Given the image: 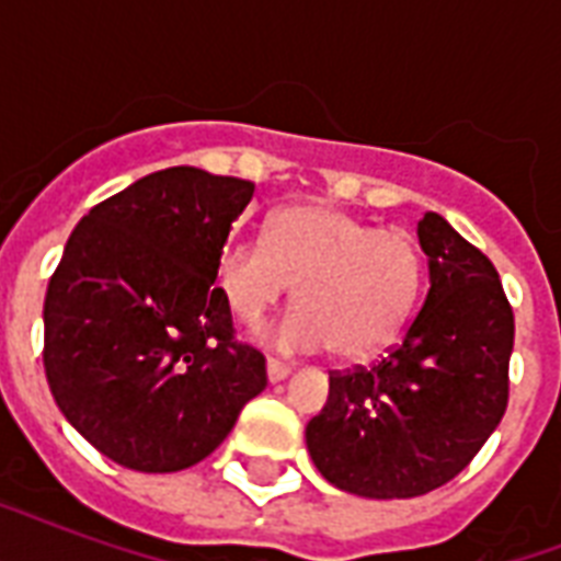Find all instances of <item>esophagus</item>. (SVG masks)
<instances>
[{
    "label": "esophagus",
    "instance_id": "obj_1",
    "mask_svg": "<svg viewBox=\"0 0 561 561\" xmlns=\"http://www.w3.org/2000/svg\"><path fill=\"white\" fill-rule=\"evenodd\" d=\"M288 373H290L288 364H282V360H276V358H267V378H271L273 383L285 381V378H288Z\"/></svg>",
    "mask_w": 561,
    "mask_h": 561
}]
</instances>
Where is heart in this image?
Here are the masks:
<instances>
[{"mask_svg":"<svg viewBox=\"0 0 561 561\" xmlns=\"http://www.w3.org/2000/svg\"><path fill=\"white\" fill-rule=\"evenodd\" d=\"M422 253L413 236L378 229L334 206H290L267 238H229L218 288L244 325L262 323L294 285L297 308L273 332L285 350L332 346L343 360L383 352L408 323L422 290Z\"/></svg>","mask_w":561,"mask_h":561,"instance_id":"1","label":"heart"}]
</instances>
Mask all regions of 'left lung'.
I'll return each instance as SVG.
<instances>
[{
    "mask_svg": "<svg viewBox=\"0 0 561 561\" xmlns=\"http://www.w3.org/2000/svg\"><path fill=\"white\" fill-rule=\"evenodd\" d=\"M419 244L425 306L373 367L329 373L306 427L320 474L360 497H416L457 478L510 401L515 317L495 264L436 211L419 220Z\"/></svg>",
    "mask_w": 561,
    "mask_h": 561,
    "instance_id": "8db88e82",
    "label": "left lung"
}]
</instances>
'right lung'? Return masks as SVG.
I'll return each instance as SVG.
<instances>
[{
  "instance_id": "1",
  "label": "right lung",
  "mask_w": 561,
  "mask_h": 561,
  "mask_svg": "<svg viewBox=\"0 0 561 561\" xmlns=\"http://www.w3.org/2000/svg\"><path fill=\"white\" fill-rule=\"evenodd\" d=\"M250 180L192 165L113 194L66 241L43 306L57 408L118 466L180 471L209 457L267 387L215 288Z\"/></svg>"
}]
</instances>
